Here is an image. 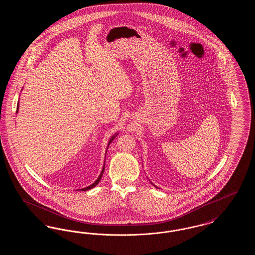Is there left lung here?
<instances>
[{
	"instance_id": "obj_1",
	"label": "left lung",
	"mask_w": 255,
	"mask_h": 255,
	"mask_svg": "<svg viewBox=\"0 0 255 255\" xmlns=\"http://www.w3.org/2000/svg\"><path fill=\"white\" fill-rule=\"evenodd\" d=\"M151 183H152V182H151ZM152 184H153V183H152ZM153 185H154V184H153ZM155 186H156V185H155ZM156 187H157V186H156Z\"/></svg>"
}]
</instances>
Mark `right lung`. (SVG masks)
I'll return each mask as SVG.
<instances>
[{
    "instance_id": "obj_1",
    "label": "right lung",
    "mask_w": 255,
    "mask_h": 255,
    "mask_svg": "<svg viewBox=\"0 0 255 255\" xmlns=\"http://www.w3.org/2000/svg\"><path fill=\"white\" fill-rule=\"evenodd\" d=\"M18 108H19V104L17 105V111H18ZM117 134L118 133H116V134H114L111 138H110L109 140V143H108V147H109L110 143L115 139V137L117 136ZM108 147H107V149H108ZM104 164H105V162H104ZM104 170H105V165H103V169H102V171H101V173H100V175H99V177L97 178V181L96 182H94L93 184H91L90 186H87V187H84V188H82V189H78V190H81V191H87V190H89V189H92V188H94L96 185H97V183L99 182V181H100V179L102 178V175H103V173H104Z\"/></svg>"
}]
</instances>
